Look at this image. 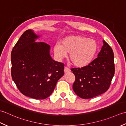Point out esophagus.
<instances>
[{"label":"esophagus","mask_w":126,"mask_h":126,"mask_svg":"<svg viewBox=\"0 0 126 126\" xmlns=\"http://www.w3.org/2000/svg\"><path fill=\"white\" fill-rule=\"evenodd\" d=\"M70 71V69L67 67H65V68H64V72L67 73V72H69Z\"/></svg>","instance_id":"esophagus-1"}]
</instances>
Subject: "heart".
Listing matches in <instances>:
<instances>
[{"mask_svg":"<svg viewBox=\"0 0 126 126\" xmlns=\"http://www.w3.org/2000/svg\"><path fill=\"white\" fill-rule=\"evenodd\" d=\"M98 50L95 40L80 35H71L63 38L61 45H55L54 53L59 59L66 58L70 53L69 59L74 66H86L94 59Z\"/></svg>","mask_w":126,"mask_h":126,"instance_id":"obj_1","label":"heart"}]
</instances>
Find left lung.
<instances>
[{"instance_id": "obj_1", "label": "left lung", "mask_w": 126, "mask_h": 126, "mask_svg": "<svg viewBox=\"0 0 126 126\" xmlns=\"http://www.w3.org/2000/svg\"><path fill=\"white\" fill-rule=\"evenodd\" d=\"M114 58L111 47L103 40L98 57L86 66L72 68L76 77L73 90L77 95L89 99L106 92L115 73Z\"/></svg>"}]
</instances>
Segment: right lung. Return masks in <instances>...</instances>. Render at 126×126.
Returning a JSON list of instances; mask_svg holds the SVG:
<instances>
[{"label":"right lung","mask_w":126,"mask_h":126,"mask_svg":"<svg viewBox=\"0 0 126 126\" xmlns=\"http://www.w3.org/2000/svg\"><path fill=\"white\" fill-rule=\"evenodd\" d=\"M39 37L29 29L19 38L11 54V76L22 94L44 99L63 76L64 64L52 58L49 45L35 42Z\"/></svg>","instance_id":"1"}]
</instances>
